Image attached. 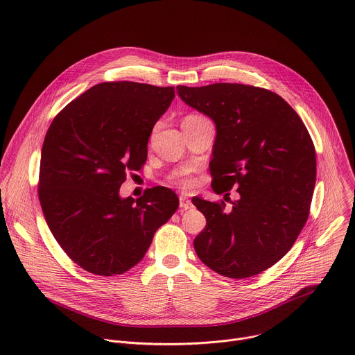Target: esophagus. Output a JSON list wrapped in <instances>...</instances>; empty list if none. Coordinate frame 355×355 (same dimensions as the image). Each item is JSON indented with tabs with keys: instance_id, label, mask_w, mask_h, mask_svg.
<instances>
[{
	"instance_id": "34e87169",
	"label": "esophagus",
	"mask_w": 355,
	"mask_h": 355,
	"mask_svg": "<svg viewBox=\"0 0 355 355\" xmlns=\"http://www.w3.org/2000/svg\"><path fill=\"white\" fill-rule=\"evenodd\" d=\"M193 205H192V202H191V199H188V198H185V196H180V208H181V211H188V209H191Z\"/></svg>"
}]
</instances>
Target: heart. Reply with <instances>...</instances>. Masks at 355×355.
<instances>
[{
	"label": "heart",
	"instance_id": "obj_1",
	"mask_svg": "<svg viewBox=\"0 0 355 355\" xmlns=\"http://www.w3.org/2000/svg\"><path fill=\"white\" fill-rule=\"evenodd\" d=\"M175 182H177L178 185H181L182 188H185V189H191V188L195 185V182H193V180L191 178V175L188 174V171H181V173H178V174L175 175Z\"/></svg>",
	"mask_w": 355,
	"mask_h": 355
}]
</instances>
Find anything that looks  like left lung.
Returning <instances> with one entry per match:
<instances>
[{
	"label": "left lung",
	"instance_id": "1",
	"mask_svg": "<svg viewBox=\"0 0 355 355\" xmlns=\"http://www.w3.org/2000/svg\"><path fill=\"white\" fill-rule=\"evenodd\" d=\"M187 105L209 116L216 139L212 189L225 202L192 199L207 218L193 240L199 260L229 278L257 275L278 263L305 226L316 182V151L299 115L278 94L244 84L178 85Z\"/></svg>",
	"mask_w": 355,
	"mask_h": 355
}]
</instances>
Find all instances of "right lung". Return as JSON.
Listing matches in <instances>:
<instances>
[{
	"instance_id": "add662e5",
	"label": "right lung",
	"mask_w": 355,
	"mask_h": 355,
	"mask_svg": "<svg viewBox=\"0 0 355 355\" xmlns=\"http://www.w3.org/2000/svg\"><path fill=\"white\" fill-rule=\"evenodd\" d=\"M174 96V87L101 83L71 101L46 133L40 207L66 254L91 274L135 267L178 208V196L166 187L136 200L119 196L126 174L146 162L151 130Z\"/></svg>"
}]
</instances>
